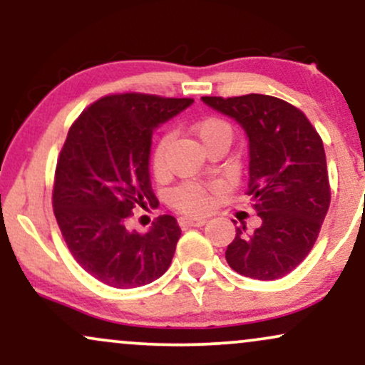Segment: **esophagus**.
<instances>
[{
	"mask_svg": "<svg viewBox=\"0 0 365 365\" xmlns=\"http://www.w3.org/2000/svg\"><path fill=\"white\" fill-rule=\"evenodd\" d=\"M206 217H188V216H183L180 217L178 223L180 226H202L206 225Z\"/></svg>",
	"mask_w": 365,
	"mask_h": 365,
	"instance_id": "34e87169",
	"label": "esophagus"
}]
</instances>
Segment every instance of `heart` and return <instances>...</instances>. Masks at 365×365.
Here are the masks:
<instances>
[{"label": "heart", "mask_w": 365, "mask_h": 365, "mask_svg": "<svg viewBox=\"0 0 365 365\" xmlns=\"http://www.w3.org/2000/svg\"><path fill=\"white\" fill-rule=\"evenodd\" d=\"M192 132L202 144L204 149L211 148L216 142H226L230 144L233 135L232 125L223 118L217 116H207L195 121L192 125ZM171 142L170 133H163L156 140L153 149V168L158 175H161L166 168V153H168ZM212 192H216L215 185H202V183L187 182L178 185L177 188L170 192V202L175 207L183 212H190V215H197V212H204L209 209L212 202Z\"/></svg>", "instance_id": "obj_1"}]
</instances>
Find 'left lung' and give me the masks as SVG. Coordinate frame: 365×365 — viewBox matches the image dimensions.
I'll use <instances>...</instances> for the list:
<instances>
[{"instance_id": "8db88e82", "label": "left lung", "mask_w": 365, "mask_h": 365, "mask_svg": "<svg viewBox=\"0 0 365 365\" xmlns=\"http://www.w3.org/2000/svg\"><path fill=\"white\" fill-rule=\"evenodd\" d=\"M202 101L245 130L247 195L261 217L250 233L238 226L226 262L247 278H283L311 252L331 202L319 133L299 108L273 96H206Z\"/></svg>"}]
</instances>
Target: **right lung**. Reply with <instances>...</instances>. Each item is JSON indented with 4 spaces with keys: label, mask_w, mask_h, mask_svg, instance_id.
<instances>
[{
    "label": "right lung",
    "mask_w": 365,
    "mask_h": 365,
    "mask_svg": "<svg viewBox=\"0 0 365 365\" xmlns=\"http://www.w3.org/2000/svg\"><path fill=\"white\" fill-rule=\"evenodd\" d=\"M194 99L106 96L75 120L58 158L53 207L83 269L113 288H137L166 273L182 230L163 215L148 233L127 228L135 206L156 202L149 177L154 128Z\"/></svg>",
    "instance_id": "1"
}]
</instances>
